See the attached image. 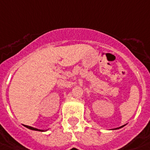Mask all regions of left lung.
I'll use <instances>...</instances> for the list:
<instances>
[{
	"instance_id": "left-lung-1",
	"label": "left lung",
	"mask_w": 150,
	"mask_h": 150,
	"mask_svg": "<svg viewBox=\"0 0 150 150\" xmlns=\"http://www.w3.org/2000/svg\"><path fill=\"white\" fill-rule=\"evenodd\" d=\"M124 127V125H123V126H122V127H118V128L113 129H120V128H122V127Z\"/></svg>"
}]
</instances>
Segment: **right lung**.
<instances>
[{
    "instance_id": "obj_1",
    "label": "right lung",
    "mask_w": 150,
    "mask_h": 150,
    "mask_svg": "<svg viewBox=\"0 0 150 150\" xmlns=\"http://www.w3.org/2000/svg\"><path fill=\"white\" fill-rule=\"evenodd\" d=\"M24 127H27V128L30 129H32V130H36V131H41V132H43V131H45V130H42V129H38L37 128H33V127H29V126H26V125H23Z\"/></svg>"
}]
</instances>
